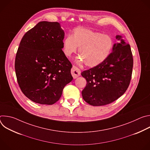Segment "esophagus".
<instances>
[{"label": "esophagus", "mask_w": 150, "mask_h": 150, "mask_svg": "<svg viewBox=\"0 0 150 150\" xmlns=\"http://www.w3.org/2000/svg\"><path fill=\"white\" fill-rule=\"evenodd\" d=\"M71 74H72V75L74 77V78L75 79L77 77H78L79 76H80V75H81V71H80V69L78 68H77L76 67L73 65L72 68L71 69Z\"/></svg>", "instance_id": "1"}]
</instances>
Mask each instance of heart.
<instances>
[{
  "instance_id": "obj_1",
  "label": "heart",
  "mask_w": 150,
  "mask_h": 150,
  "mask_svg": "<svg viewBox=\"0 0 150 150\" xmlns=\"http://www.w3.org/2000/svg\"><path fill=\"white\" fill-rule=\"evenodd\" d=\"M113 39L108 34L85 28H76L72 35H68L63 40V52L67 56L75 53L79 47V62H85L90 67H96L109 56Z\"/></svg>"
}]
</instances>
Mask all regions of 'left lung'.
Instances as JSON below:
<instances>
[{
  "instance_id": "8db88e82",
  "label": "left lung",
  "mask_w": 150,
  "mask_h": 150,
  "mask_svg": "<svg viewBox=\"0 0 150 150\" xmlns=\"http://www.w3.org/2000/svg\"><path fill=\"white\" fill-rule=\"evenodd\" d=\"M113 47V52L103 63L81 75L87 81L82 91L83 99L93 106L110 104L122 96L129 87L131 79L133 56L131 47L121 35Z\"/></svg>"
}]
</instances>
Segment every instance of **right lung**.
I'll use <instances>...</instances> for the list:
<instances>
[{
  "label": "right lung",
  "instance_id": "right-lung-1",
  "mask_svg": "<svg viewBox=\"0 0 150 150\" xmlns=\"http://www.w3.org/2000/svg\"><path fill=\"white\" fill-rule=\"evenodd\" d=\"M64 31L57 22L41 21L28 31L18 49L15 69L19 86L31 101L51 105L73 79L62 51Z\"/></svg>",
  "mask_w": 150,
  "mask_h": 150
}]
</instances>
